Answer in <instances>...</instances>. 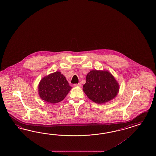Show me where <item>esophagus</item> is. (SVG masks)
<instances>
[{"mask_svg":"<svg viewBox=\"0 0 156 156\" xmlns=\"http://www.w3.org/2000/svg\"><path fill=\"white\" fill-rule=\"evenodd\" d=\"M74 86H79V87H80V86H82V84H81V83H78V84H74Z\"/></svg>","mask_w":156,"mask_h":156,"instance_id":"obj_1","label":"esophagus"}]
</instances>
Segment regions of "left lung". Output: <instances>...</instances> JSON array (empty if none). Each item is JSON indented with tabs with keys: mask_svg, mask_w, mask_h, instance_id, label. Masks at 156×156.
I'll use <instances>...</instances> for the list:
<instances>
[{
	"mask_svg": "<svg viewBox=\"0 0 156 156\" xmlns=\"http://www.w3.org/2000/svg\"><path fill=\"white\" fill-rule=\"evenodd\" d=\"M83 87L89 99L98 104L112 100L119 91V85L114 76L105 70H94L89 72Z\"/></svg>",
	"mask_w": 156,
	"mask_h": 156,
	"instance_id": "obj_1",
	"label": "left lung"
}]
</instances>
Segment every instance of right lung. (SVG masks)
Returning a JSON list of instances; mask_svg holds the SVG:
<instances>
[{
    "label": "right lung",
    "instance_id": "right-lung-1",
    "mask_svg": "<svg viewBox=\"0 0 156 156\" xmlns=\"http://www.w3.org/2000/svg\"><path fill=\"white\" fill-rule=\"evenodd\" d=\"M65 76L56 72L44 77L38 84V94L41 99L50 103L62 101L72 89Z\"/></svg>",
    "mask_w": 156,
    "mask_h": 156
}]
</instances>
